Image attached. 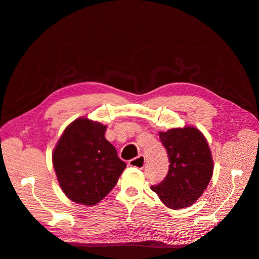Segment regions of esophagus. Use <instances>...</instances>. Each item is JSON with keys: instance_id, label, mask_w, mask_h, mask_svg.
<instances>
[{"instance_id": "obj_1", "label": "esophagus", "mask_w": 259, "mask_h": 259, "mask_svg": "<svg viewBox=\"0 0 259 259\" xmlns=\"http://www.w3.org/2000/svg\"><path fill=\"white\" fill-rule=\"evenodd\" d=\"M145 162H146L145 156L141 154V155H139V156H137V157H134V159L130 160V161L128 162V164H129V166L137 167V168H140V169H142V168H143L144 165H145Z\"/></svg>"}]
</instances>
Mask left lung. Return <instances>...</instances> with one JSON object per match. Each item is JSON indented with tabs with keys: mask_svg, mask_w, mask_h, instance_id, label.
<instances>
[{
	"mask_svg": "<svg viewBox=\"0 0 259 259\" xmlns=\"http://www.w3.org/2000/svg\"><path fill=\"white\" fill-rule=\"evenodd\" d=\"M167 150L169 169L165 179L151 190L172 209L194 204L203 194L212 176V157L206 139L194 127L160 132Z\"/></svg>",
	"mask_w": 259,
	"mask_h": 259,
	"instance_id": "obj_1",
	"label": "left lung"
}]
</instances>
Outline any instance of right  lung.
I'll use <instances>...</instances> for the list:
<instances>
[{
  "instance_id": "add662e5",
  "label": "right lung",
  "mask_w": 259,
  "mask_h": 259,
  "mask_svg": "<svg viewBox=\"0 0 259 259\" xmlns=\"http://www.w3.org/2000/svg\"><path fill=\"white\" fill-rule=\"evenodd\" d=\"M106 126L77 118L67 126L53 152V165L65 196L95 205L113 188L126 163L105 138Z\"/></svg>"
}]
</instances>
